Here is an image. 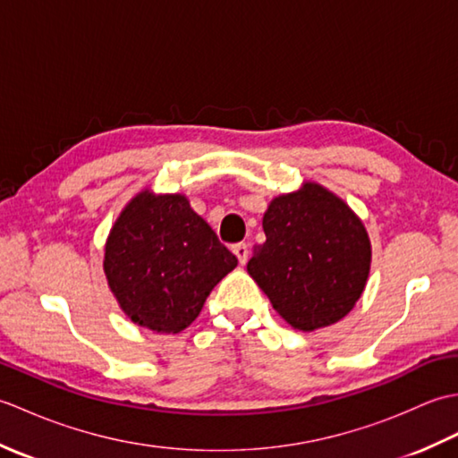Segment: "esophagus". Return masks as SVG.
<instances>
[{"label": "esophagus", "mask_w": 458, "mask_h": 458, "mask_svg": "<svg viewBox=\"0 0 458 458\" xmlns=\"http://www.w3.org/2000/svg\"><path fill=\"white\" fill-rule=\"evenodd\" d=\"M232 251H234V254H236L240 266H246V261H248V244H244V242H240V244L232 246Z\"/></svg>", "instance_id": "obj_1"}]
</instances>
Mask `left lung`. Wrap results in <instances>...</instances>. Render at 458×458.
<instances>
[{
    "label": "left lung",
    "instance_id": "left-lung-1",
    "mask_svg": "<svg viewBox=\"0 0 458 458\" xmlns=\"http://www.w3.org/2000/svg\"><path fill=\"white\" fill-rule=\"evenodd\" d=\"M264 232L248 274L291 327L309 333L350 313L364 291L372 250L343 200L309 182L271 200Z\"/></svg>",
    "mask_w": 458,
    "mask_h": 458
}]
</instances>
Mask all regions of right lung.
I'll use <instances>...</instances> for the list:
<instances>
[{"label": "right lung", "instance_id": "right-lung-1", "mask_svg": "<svg viewBox=\"0 0 458 458\" xmlns=\"http://www.w3.org/2000/svg\"><path fill=\"white\" fill-rule=\"evenodd\" d=\"M238 266L181 194L141 192L120 214L106 244L104 271L133 323L181 333L218 281Z\"/></svg>", "mask_w": 458, "mask_h": 458}]
</instances>
